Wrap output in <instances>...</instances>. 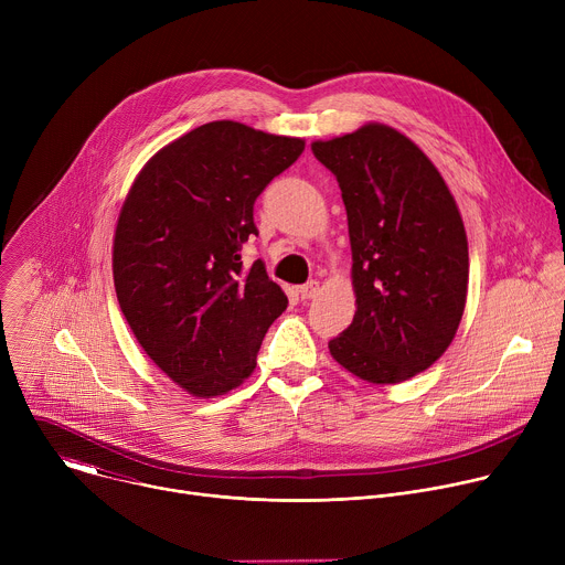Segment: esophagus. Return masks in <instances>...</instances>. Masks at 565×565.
Wrapping results in <instances>:
<instances>
[{
	"mask_svg": "<svg viewBox=\"0 0 565 565\" xmlns=\"http://www.w3.org/2000/svg\"><path fill=\"white\" fill-rule=\"evenodd\" d=\"M319 292V281H308L303 286H299V295L301 299H315Z\"/></svg>",
	"mask_w": 565,
	"mask_h": 565,
	"instance_id": "esophagus-1",
	"label": "esophagus"
}]
</instances>
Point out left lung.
<instances>
[{"label":"left lung","instance_id":"8db88e82","mask_svg":"<svg viewBox=\"0 0 565 565\" xmlns=\"http://www.w3.org/2000/svg\"><path fill=\"white\" fill-rule=\"evenodd\" d=\"M310 147L340 183L353 255L358 310L331 355L371 384L405 382L447 351L462 319L469 253L458 205L427 153L388 125Z\"/></svg>","mask_w":565,"mask_h":565}]
</instances>
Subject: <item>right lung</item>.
I'll return each instance as SVG.
<instances>
[{"label":"right lung","mask_w":565,"mask_h":565,"mask_svg":"<svg viewBox=\"0 0 565 565\" xmlns=\"http://www.w3.org/2000/svg\"><path fill=\"white\" fill-rule=\"evenodd\" d=\"M301 138L214 120L158 149L138 172L114 234V286L149 360L196 397L223 395L257 366L288 297L241 246L253 207L303 151Z\"/></svg>","instance_id":"1"}]
</instances>
